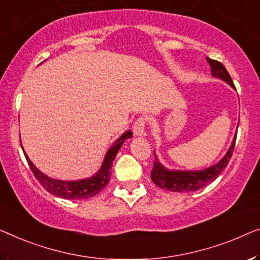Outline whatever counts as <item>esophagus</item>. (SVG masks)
Here are the masks:
<instances>
[{"mask_svg": "<svg viewBox=\"0 0 260 260\" xmlns=\"http://www.w3.org/2000/svg\"><path fill=\"white\" fill-rule=\"evenodd\" d=\"M147 123V118L146 117H139L135 120L134 126H133V133L137 137H142L145 135V128Z\"/></svg>", "mask_w": 260, "mask_h": 260, "instance_id": "esophagus-1", "label": "esophagus"}]
</instances>
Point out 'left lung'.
<instances>
[{"label":"left lung","mask_w":260,"mask_h":260,"mask_svg":"<svg viewBox=\"0 0 260 260\" xmlns=\"http://www.w3.org/2000/svg\"><path fill=\"white\" fill-rule=\"evenodd\" d=\"M208 63L211 67V75L217 78L226 81L228 84L231 85L232 87H235L234 81H232L229 72L226 71V69L220 61H217L210 58H207ZM235 143H236V137L234 138L231 146L228 153L225 154L222 160L215 166H211L207 169L203 170H197V172H181V170H169L165 168L164 166L160 164V161L157 160L156 155H155V160L153 164V169L150 173V177L157 187L162 189H167L169 191H179V192H185V191H196L199 189L203 188L208 183H210L217 177L219 176V174L226 168L228 164H229L230 158L232 156L235 149Z\"/></svg>","instance_id":"obj_1"}]
</instances>
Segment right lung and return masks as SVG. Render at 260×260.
<instances>
[{
    "label": "right lung",
    "instance_id": "add662e5",
    "mask_svg": "<svg viewBox=\"0 0 260 260\" xmlns=\"http://www.w3.org/2000/svg\"><path fill=\"white\" fill-rule=\"evenodd\" d=\"M132 137H133V134H132L131 131H127L126 133H123L113 143V146L108 149L105 160H104V164L99 172L94 176L90 177V179H84L79 181H60L51 179V177L44 175L41 170H38L35 167V165L30 161V158L25 154L24 150H23V153L25 155V158L30 166L31 172L34 173L35 177H36L46 191H49L55 196L61 197V199L68 200L90 199V197L96 195V193L102 191L106 187L111 177V167L113 165V161L115 156H117L120 147L122 146V143L127 139Z\"/></svg>",
    "mask_w": 260,
    "mask_h": 260
}]
</instances>
